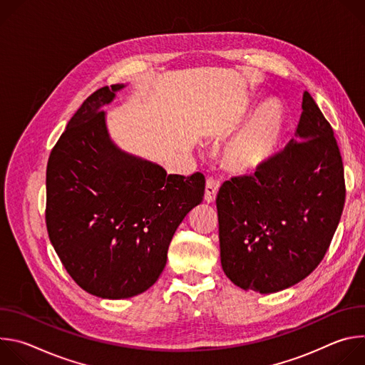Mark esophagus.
<instances>
[{
  "instance_id": "34e87169",
  "label": "esophagus",
  "mask_w": 365,
  "mask_h": 365,
  "mask_svg": "<svg viewBox=\"0 0 365 365\" xmlns=\"http://www.w3.org/2000/svg\"><path fill=\"white\" fill-rule=\"evenodd\" d=\"M220 190V182L217 179H212L210 178L206 180V187H205V200L207 203H211L215 200L217 197V193Z\"/></svg>"
}]
</instances>
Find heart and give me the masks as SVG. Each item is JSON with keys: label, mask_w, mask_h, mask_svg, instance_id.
I'll list each match as a JSON object with an SVG mask.
<instances>
[{"label": "heart", "mask_w": 365, "mask_h": 365, "mask_svg": "<svg viewBox=\"0 0 365 365\" xmlns=\"http://www.w3.org/2000/svg\"><path fill=\"white\" fill-rule=\"evenodd\" d=\"M284 118L274 102L259 106L244 127L225 144L224 165L235 173H251L263 168L282 140Z\"/></svg>", "instance_id": "1"}]
</instances>
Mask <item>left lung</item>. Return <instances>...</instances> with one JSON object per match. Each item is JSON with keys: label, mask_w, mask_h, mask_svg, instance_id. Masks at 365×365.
Wrapping results in <instances>:
<instances>
[{"label": "left lung", "mask_w": 365, "mask_h": 365, "mask_svg": "<svg viewBox=\"0 0 365 365\" xmlns=\"http://www.w3.org/2000/svg\"><path fill=\"white\" fill-rule=\"evenodd\" d=\"M296 138L254 175L217 196L221 264L244 290L274 293L314 272L345 203L344 165L331 124L303 93Z\"/></svg>", "instance_id": "1"}]
</instances>
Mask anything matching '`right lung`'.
Returning <instances> with one entry per match:
<instances>
[{"label": "right lung", "instance_id": "right-lung-1", "mask_svg": "<svg viewBox=\"0 0 365 365\" xmlns=\"http://www.w3.org/2000/svg\"><path fill=\"white\" fill-rule=\"evenodd\" d=\"M123 88L83 101L46 170L50 242L76 284L102 299L133 297L158 282L175 231L205 193L202 173L168 175L113 143L102 107Z\"/></svg>", "mask_w": 365, "mask_h": 365}]
</instances>
